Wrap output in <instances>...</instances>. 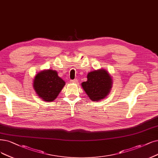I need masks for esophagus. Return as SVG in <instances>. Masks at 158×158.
<instances>
[{"instance_id": "esophagus-1", "label": "esophagus", "mask_w": 158, "mask_h": 158, "mask_svg": "<svg viewBox=\"0 0 158 158\" xmlns=\"http://www.w3.org/2000/svg\"><path fill=\"white\" fill-rule=\"evenodd\" d=\"M77 81H78L77 79H73V80L70 81V82H71L72 83H77Z\"/></svg>"}]
</instances>
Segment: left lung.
I'll return each instance as SVG.
<instances>
[{"label": "left lung", "instance_id": "8db88e82", "mask_svg": "<svg viewBox=\"0 0 158 158\" xmlns=\"http://www.w3.org/2000/svg\"><path fill=\"white\" fill-rule=\"evenodd\" d=\"M113 83L111 75L102 68L87 74V81L81 83V86L92 101L98 102L109 95Z\"/></svg>", "mask_w": 158, "mask_h": 158}]
</instances>
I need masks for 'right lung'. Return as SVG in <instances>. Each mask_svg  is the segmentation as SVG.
<instances>
[{
	"label": "right lung",
	"mask_w": 158,
	"mask_h": 158,
	"mask_svg": "<svg viewBox=\"0 0 158 158\" xmlns=\"http://www.w3.org/2000/svg\"><path fill=\"white\" fill-rule=\"evenodd\" d=\"M66 83L55 70L44 69L35 75L33 88L40 98L45 102H52L57 98Z\"/></svg>",
	"instance_id": "right-lung-1"
}]
</instances>
